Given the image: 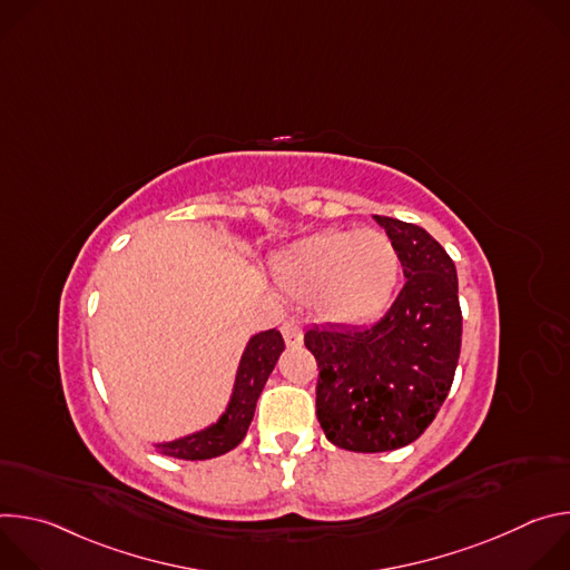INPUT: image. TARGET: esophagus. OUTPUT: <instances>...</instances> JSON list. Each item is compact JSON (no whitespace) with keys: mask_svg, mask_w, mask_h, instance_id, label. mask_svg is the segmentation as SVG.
Returning <instances> with one entry per match:
<instances>
[{"mask_svg":"<svg viewBox=\"0 0 570 570\" xmlns=\"http://www.w3.org/2000/svg\"><path fill=\"white\" fill-rule=\"evenodd\" d=\"M282 336H284V343H286L288 347L302 345V324H299L297 320H293V317L284 320V324H282Z\"/></svg>","mask_w":570,"mask_h":570,"instance_id":"1","label":"esophagus"}]
</instances>
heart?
Returning <instances> with one entry per match:
<instances>
[{
    "label": "heart",
    "mask_w": 570,
    "mask_h": 570,
    "mask_svg": "<svg viewBox=\"0 0 570 570\" xmlns=\"http://www.w3.org/2000/svg\"><path fill=\"white\" fill-rule=\"evenodd\" d=\"M273 277L295 299L315 297L324 320L361 324L387 306L399 255L385 232L330 229L275 257Z\"/></svg>",
    "instance_id": "heart-1"
}]
</instances>
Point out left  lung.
<instances>
[{
  "instance_id": "8db88e82",
  "label": "left lung",
  "mask_w": 570,
  "mask_h": 570,
  "mask_svg": "<svg viewBox=\"0 0 570 570\" xmlns=\"http://www.w3.org/2000/svg\"><path fill=\"white\" fill-rule=\"evenodd\" d=\"M394 243L403 286L370 327H313L315 413L327 440L354 453L415 442L449 396L462 345L453 259L422 227L374 216Z\"/></svg>"
}]
</instances>
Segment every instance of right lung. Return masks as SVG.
Returning <instances> with one entry per match:
<instances>
[{
    "label": "right lung",
    "instance_id": "add662e5",
    "mask_svg": "<svg viewBox=\"0 0 570 570\" xmlns=\"http://www.w3.org/2000/svg\"><path fill=\"white\" fill-rule=\"evenodd\" d=\"M282 352H284V341L279 332L268 330L255 336L248 343L246 354L240 358L234 396L223 420L203 433H196L169 444H159L157 449L165 455L180 458V460H209L232 451L243 438H246L255 415L257 399Z\"/></svg>",
    "mask_w": 570,
    "mask_h": 570
}]
</instances>
